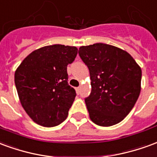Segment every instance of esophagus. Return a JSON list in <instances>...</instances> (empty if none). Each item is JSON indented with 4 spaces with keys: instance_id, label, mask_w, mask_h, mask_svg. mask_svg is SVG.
Listing matches in <instances>:
<instances>
[{
    "instance_id": "1",
    "label": "esophagus",
    "mask_w": 157,
    "mask_h": 157,
    "mask_svg": "<svg viewBox=\"0 0 157 157\" xmlns=\"http://www.w3.org/2000/svg\"><path fill=\"white\" fill-rule=\"evenodd\" d=\"M75 90H76V92H80V90H81V88H80V87H76V88H75Z\"/></svg>"
}]
</instances>
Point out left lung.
Here are the masks:
<instances>
[{"instance_id": "obj_1", "label": "left lung", "mask_w": 157, "mask_h": 157, "mask_svg": "<svg viewBox=\"0 0 157 157\" xmlns=\"http://www.w3.org/2000/svg\"><path fill=\"white\" fill-rule=\"evenodd\" d=\"M90 72L92 92L85 99L94 124L109 127L121 122L138 100L141 68L124 49L98 43L79 48Z\"/></svg>"}]
</instances>
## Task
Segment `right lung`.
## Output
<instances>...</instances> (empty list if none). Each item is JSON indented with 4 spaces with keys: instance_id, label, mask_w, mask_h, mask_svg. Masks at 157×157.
Returning a JSON list of instances; mask_svg holds the SVG:
<instances>
[{
    "instance_id": "right-lung-1",
    "label": "right lung",
    "mask_w": 157,
    "mask_h": 157,
    "mask_svg": "<svg viewBox=\"0 0 157 157\" xmlns=\"http://www.w3.org/2000/svg\"><path fill=\"white\" fill-rule=\"evenodd\" d=\"M77 51L75 46H44L29 54L16 70L20 102L36 124L54 127L67 118L76 95L67 82V65Z\"/></svg>"
}]
</instances>
